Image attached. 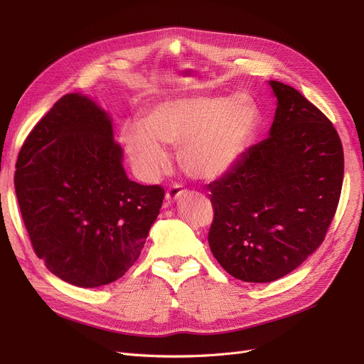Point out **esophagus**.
Returning <instances> with one entry per match:
<instances>
[{
  "label": "esophagus",
  "mask_w": 364,
  "mask_h": 364,
  "mask_svg": "<svg viewBox=\"0 0 364 364\" xmlns=\"http://www.w3.org/2000/svg\"><path fill=\"white\" fill-rule=\"evenodd\" d=\"M184 195H187V191L183 189L181 186H172L171 189H168V192H166V195H165V199H166L168 204H173L175 200L183 198Z\"/></svg>",
  "instance_id": "obj_1"
}]
</instances>
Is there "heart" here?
<instances>
[{
  "label": "heart",
  "mask_w": 364,
  "mask_h": 364,
  "mask_svg": "<svg viewBox=\"0 0 364 364\" xmlns=\"http://www.w3.org/2000/svg\"><path fill=\"white\" fill-rule=\"evenodd\" d=\"M258 109L245 96L177 97L159 102L119 130L133 169L153 181L169 164L165 145L180 146L183 169L192 178L216 181L245 154L257 127Z\"/></svg>",
  "instance_id": "b5f03b06"
}]
</instances>
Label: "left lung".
I'll return each instance as SVG.
<instances>
[{
  "mask_svg": "<svg viewBox=\"0 0 364 364\" xmlns=\"http://www.w3.org/2000/svg\"><path fill=\"white\" fill-rule=\"evenodd\" d=\"M276 112L268 138L208 184V245L232 277L267 284L321 246L339 204L343 148L331 121L301 94L268 80Z\"/></svg>",
  "mask_w": 364,
  "mask_h": 364,
  "instance_id": "left-lung-1",
  "label": "left lung"
}]
</instances>
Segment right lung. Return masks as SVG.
Instances as JSON below:
<instances>
[{
	"label": "right lung",
	"mask_w": 364,
	"mask_h": 364,
	"mask_svg": "<svg viewBox=\"0 0 364 364\" xmlns=\"http://www.w3.org/2000/svg\"><path fill=\"white\" fill-rule=\"evenodd\" d=\"M112 118L80 92L63 96L25 139L15 191L33 249L80 288L112 284L136 262L165 192L127 178Z\"/></svg>",
	"instance_id": "obj_1"
}]
</instances>
